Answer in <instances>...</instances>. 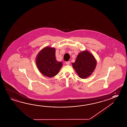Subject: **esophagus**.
Here are the masks:
<instances>
[{"label":"esophagus","instance_id":"obj_1","mask_svg":"<svg viewBox=\"0 0 127 127\" xmlns=\"http://www.w3.org/2000/svg\"><path fill=\"white\" fill-rule=\"evenodd\" d=\"M65 63H66V64L68 65H70V61H67V62H65Z\"/></svg>","mask_w":127,"mask_h":127}]
</instances>
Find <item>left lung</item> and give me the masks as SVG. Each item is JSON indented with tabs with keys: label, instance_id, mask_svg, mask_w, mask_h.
<instances>
[{
	"label": "left lung",
	"instance_id": "1",
	"mask_svg": "<svg viewBox=\"0 0 127 127\" xmlns=\"http://www.w3.org/2000/svg\"><path fill=\"white\" fill-rule=\"evenodd\" d=\"M72 65L79 77L85 78L90 75L95 70L96 61L95 57L89 52L84 51L78 54Z\"/></svg>",
	"mask_w": 127,
	"mask_h": 127
}]
</instances>
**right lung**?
Segmentation results:
<instances>
[{"label": "right lung", "mask_w": 127, "mask_h": 127, "mask_svg": "<svg viewBox=\"0 0 127 127\" xmlns=\"http://www.w3.org/2000/svg\"><path fill=\"white\" fill-rule=\"evenodd\" d=\"M36 63L41 73L50 78L57 75L63 65L62 63L58 62L56 60L55 49L48 47L38 53Z\"/></svg>", "instance_id": "right-lung-1"}]
</instances>
